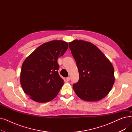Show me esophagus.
<instances>
[{
	"label": "esophagus",
	"instance_id": "obj_1",
	"mask_svg": "<svg viewBox=\"0 0 132 132\" xmlns=\"http://www.w3.org/2000/svg\"><path fill=\"white\" fill-rule=\"evenodd\" d=\"M66 81H70V77H67V78H66Z\"/></svg>",
	"mask_w": 132,
	"mask_h": 132
}]
</instances>
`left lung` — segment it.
<instances>
[{"mask_svg": "<svg viewBox=\"0 0 132 132\" xmlns=\"http://www.w3.org/2000/svg\"><path fill=\"white\" fill-rule=\"evenodd\" d=\"M68 45L79 73L78 82L73 85L75 94L90 102L105 97L114 82L112 64L97 47L88 42L74 40Z\"/></svg>", "mask_w": 132, "mask_h": 132, "instance_id": "left-lung-1", "label": "left lung"}]
</instances>
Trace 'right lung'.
I'll return each instance as SVG.
<instances>
[{
    "label": "right lung",
    "mask_w": 132,
    "mask_h": 132,
    "mask_svg": "<svg viewBox=\"0 0 132 132\" xmlns=\"http://www.w3.org/2000/svg\"><path fill=\"white\" fill-rule=\"evenodd\" d=\"M62 40H52L40 45L22 65L21 85L25 94L39 103L51 101L56 97L64 84L58 74L57 60L68 48Z\"/></svg>",
    "instance_id": "add662e5"
}]
</instances>
